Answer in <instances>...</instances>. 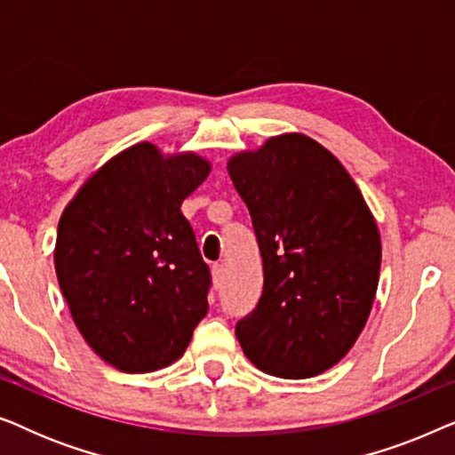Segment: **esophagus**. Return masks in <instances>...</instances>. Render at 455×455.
<instances>
[{
    "label": "esophagus",
    "mask_w": 455,
    "mask_h": 455,
    "mask_svg": "<svg viewBox=\"0 0 455 455\" xmlns=\"http://www.w3.org/2000/svg\"><path fill=\"white\" fill-rule=\"evenodd\" d=\"M211 273H213V283H215V288H221V283H223V265H213L211 267Z\"/></svg>",
    "instance_id": "1"
}]
</instances>
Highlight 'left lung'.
I'll return each instance as SVG.
<instances>
[{"instance_id": "obj_1", "label": "left lung", "mask_w": 455, "mask_h": 455, "mask_svg": "<svg viewBox=\"0 0 455 455\" xmlns=\"http://www.w3.org/2000/svg\"><path fill=\"white\" fill-rule=\"evenodd\" d=\"M228 172L263 259V294L235 338L267 375H321L369 319L381 269L377 223L344 165L304 134L234 155Z\"/></svg>"}]
</instances>
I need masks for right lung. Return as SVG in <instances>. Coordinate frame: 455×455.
<instances>
[{"label":"right lung","mask_w":455,"mask_h":455,"mask_svg":"<svg viewBox=\"0 0 455 455\" xmlns=\"http://www.w3.org/2000/svg\"><path fill=\"white\" fill-rule=\"evenodd\" d=\"M209 172L195 153L164 157L139 142L92 173L61 213V294L86 344L116 369L172 364L207 315L211 271L180 207Z\"/></svg>","instance_id":"obj_1"}]
</instances>
